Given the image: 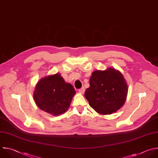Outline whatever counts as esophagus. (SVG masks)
<instances>
[{
    "mask_svg": "<svg viewBox=\"0 0 158 158\" xmlns=\"http://www.w3.org/2000/svg\"><path fill=\"white\" fill-rule=\"evenodd\" d=\"M79 93H81V94H84V92H85V89H84V87H83L81 88L80 89H79Z\"/></svg>",
    "mask_w": 158,
    "mask_h": 158,
    "instance_id": "34e87169",
    "label": "esophagus"
}]
</instances>
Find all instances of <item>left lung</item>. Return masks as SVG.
<instances>
[{
  "mask_svg": "<svg viewBox=\"0 0 158 158\" xmlns=\"http://www.w3.org/2000/svg\"><path fill=\"white\" fill-rule=\"evenodd\" d=\"M85 97L97 112L107 115L119 110L125 103L128 86L122 74L114 68L95 71L89 80Z\"/></svg>",
  "mask_w": 158,
  "mask_h": 158,
  "instance_id": "left-lung-1",
  "label": "left lung"
}]
</instances>
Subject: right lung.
Wrapping results in <instances>:
<instances>
[{
    "instance_id": "1",
    "label": "right lung",
    "mask_w": 158,
    "mask_h": 158,
    "mask_svg": "<svg viewBox=\"0 0 158 158\" xmlns=\"http://www.w3.org/2000/svg\"><path fill=\"white\" fill-rule=\"evenodd\" d=\"M76 91L59 74L42 78L34 91V100L42 110L55 116L64 113L69 107Z\"/></svg>"
}]
</instances>
